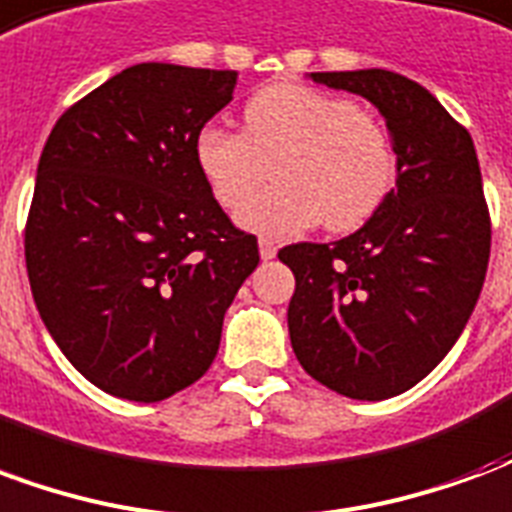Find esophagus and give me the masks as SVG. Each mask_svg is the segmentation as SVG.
<instances>
[{
	"mask_svg": "<svg viewBox=\"0 0 512 512\" xmlns=\"http://www.w3.org/2000/svg\"><path fill=\"white\" fill-rule=\"evenodd\" d=\"M260 257L263 260H274L277 257V244L271 238H260Z\"/></svg>",
	"mask_w": 512,
	"mask_h": 512,
	"instance_id": "obj_1",
	"label": "esophagus"
}]
</instances>
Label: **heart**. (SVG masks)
<instances>
[{"label":"heart","instance_id":"b5f03b06","mask_svg":"<svg viewBox=\"0 0 512 512\" xmlns=\"http://www.w3.org/2000/svg\"><path fill=\"white\" fill-rule=\"evenodd\" d=\"M194 164L224 208H238L278 161L280 183L238 211L246 230L288 238L326 222L356 230L395 180V147L384 123L345 95L282 82L244 104V134L219 123L194 136Z\"/></svg>","mask_w":512,"mask_h":512}]
</instances>
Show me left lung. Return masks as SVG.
<instances>
[{"label": "left lung", "mask_w": 512, "mask_h": 512, "mask_svg": "<svg viewBox=\"0 0 512 512\" xmlns=\"http://www.w3.org/2000/svg\"><path fill=\"white\" fill-rule=\"evenodd\" d=\"M310 79L376 106L397 180L354 235L279 249L296 277L290 345L337 395L386 400L439 365L480 299L491 255L483 175L469 131L422 84L381 68Z\"/></svg>", "instance_id": "obj_1"}]
</instances>
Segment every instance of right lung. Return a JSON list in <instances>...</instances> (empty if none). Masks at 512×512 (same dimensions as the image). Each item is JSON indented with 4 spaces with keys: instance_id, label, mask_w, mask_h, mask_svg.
Returning <instances> with one entry per match:
<instances>
[{
    "instance_id": "1",
    "label": "right lung",
    "mask_w": 512,
    "mask_h": 512,
    "mask_svg": "<svg viewBox=\"0 0 512 512\" xmlns=\"http://www.w3.org/2000/svg\"><path fill=\"white\" fill-rule=\"evenodd\" d=\"M235 71L139 62L73 104L40 153L24 255L46 329L109 395L156 403L205 376L260 263L194 164Z\"/></svg>"
}]
</instances>
